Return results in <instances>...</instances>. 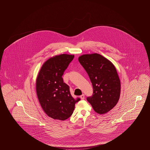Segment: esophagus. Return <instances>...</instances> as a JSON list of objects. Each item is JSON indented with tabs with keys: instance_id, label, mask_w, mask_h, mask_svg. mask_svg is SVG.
<instances>
[{
	"instance_id": "34e87169",
	"label": "esophagus",
	"mask_w": 150,
	"mask_h": 150,
	"mask_svg": "<svg viewBox=\"0 0 150 150\" xmlns=\"http://www.w3.org/2000/svg\"><path fill=\"white\" fill-rule=\"evenodd\" d=\"M80 98H81V100H84V99L85 98V96H84V94H82V95H81V96H80Z\"/></svg>"
}]
</instances>
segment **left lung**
Here are the masks:
<instances>
[{"label": "left lung", "mask_w": 150, "mask_h": 150, "mask_svg": "<svg viewBox=\"0 0 150 150\" xmlns=\"http://www.w3.org/2000/svg\"><path fill=\"white\" fill-rule=\"evenodd\" d=\"M78 59L93 86V94L86 100L97 113H107L116 106L120 94V81L114 65L97 53L84 54Z\"/></svg>", "instance_id": "1"}]
</instances>
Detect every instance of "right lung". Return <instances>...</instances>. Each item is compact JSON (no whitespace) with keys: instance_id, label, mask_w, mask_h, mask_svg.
I'll return each mask as SVG.
<instances>
[{"instance_id":"obj_1","label":"right lung","mask_w":150,"mask_h":150,"mask_svg":"<svg viewBox=\"0 0 150 150\" xmlns=\"http://www.w3.org/2000/svg\"><path fill=\"white\" fill-rule=\"evenodd\" d=\"M74 55L62 54L50 58L43 64L36 82L38 100L44 111L49 117L64 120L73 113L75 105L80 99H74L69 86L62 77Z\"/></svg>"}]
</instances>
